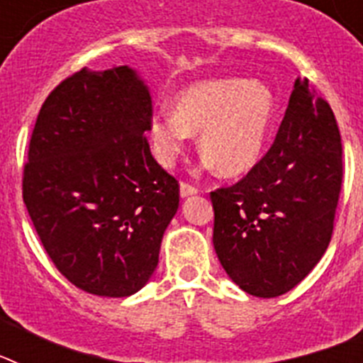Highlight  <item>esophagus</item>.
<instances>
[{
  "instance_id": "obj_1",
  "label": "esophagus",
  "mask_w": 363,
  "mask_h": 363,
  "mask_svg": "<svg viewBox=\"0 0 363 363\" xmlns=\"http://www.w3.org/2000/svg\"><path fill=\"white\" fill-rule=\"evenodd\" d=\"M192 194H198V189L192 187V185H189V184H185V182H182V184H179V196L189 198V196H192Z\"/></svg>"
}]
</instances>
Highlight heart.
<instances>
[{
  "label": "heart",
  "mask_w": 363,
  "mask_h": 363,
  "mask_svg": "<svg viewBox=\"0 0 363 363\" xmlns=\"http://www.w3.org/2000/svg\"><path fill=\"white\" fill-rule=\"evenodd\" d=\"M278 101L271 86L245 78H211L176 92L171 111L149 121V142L162 167H172L191 134L207 165L227 178L251 172L267 149L277 121Z\"/></svg>",
  "instance_id": "1"
}]
</instances>
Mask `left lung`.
Listing matches in <instances>:
<instances>
[{
	"label": "left lung",
	"mask_w": 363,
	"mask_h": 363,
	"mask_svg": "<svg viewBox=\"0 0 363 363\" xmlns=\"http://www.w3.org/2000/svg\"><path fill=\"white\" fill-rule=\"evenodd\" d=\"M340 189L335 114L298 78L269 152L238 184L211 192L214 251L227 277L259 298L293 289L327 251Z\"/></svg>",
	"instance_id": "obj_1"
}]
</instances>
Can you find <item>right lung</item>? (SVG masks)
<instances>
[{"mask_svg":"<svg viewBox=\"0 0 363 363\" xmlns=\"http://www.w3.org/2000/svg\"><path fill=\"white\" fill-rule=\"evenodd\" d=\"M147 83L129 65L82 69L45 99L23 169V201L63 277L96 296L138 293L179 203L152 158Z\"/></svg>","mask_w":363,"mask_h":363,"instance_id":"add662e5","label":"right lung"}]
</instances>
